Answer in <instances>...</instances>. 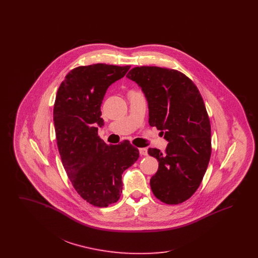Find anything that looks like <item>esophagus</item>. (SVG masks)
I'll return each instance as SVG.
<instances>
[{"label":"esophagus","mask_w":258,"mask_h":258,"mask_svg":"<svg viewBox=\"0 0 258 258\" xmlns=\"http://www.w3.org/2000/svg\"><path fill=\"white\" fill-rule=\"evenodd\" d=\"M139 153H140L141 156H147V149L146 148H139Z\"/></svg>","instance_id":"34e87169"}]
</instances>
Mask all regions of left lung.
Wrapping results in <instances>:
<instances>
[{
    "label": "left lung",
    "mask_w": 258,
    "mask_h": 258,
    "mask_svg": "<svg viewBox=\"0 0 258 258\" xmlns=\"http://www.w3.org/2000/svg\"><path fill=\"white\" fill-rule=\"evenodd\" d=\"M127 78L142 88L149 105V123L164 134L165 152L150 148L159 161L151 178L154 196L176 205L191 197L202 182L211 157V123L196 84L179 71L136 67Z\"/></svg>",
    "instance_id": "obj_1"
}]
</instances>
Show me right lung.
<instances>
[{"label":"right lung","mask_w":258,"mask_h":258,"mask_svg":"<svg viewBox=\"0 0 258 258\" xmlns=\"http://www.w3.org/2000/svg\"><path fill=\"white\" fill-rule=\"evenodd\" d=\"M131 66L95 63L66 75L58 89L53 120L63 168L77 194L88 203L107 207L121 197L123 172L139 158L128 140L107 145L98 135L104 122L100 106L107 88Z\"/></svg>","instance_id":"obj_1"}]
</instances>
